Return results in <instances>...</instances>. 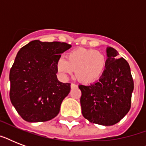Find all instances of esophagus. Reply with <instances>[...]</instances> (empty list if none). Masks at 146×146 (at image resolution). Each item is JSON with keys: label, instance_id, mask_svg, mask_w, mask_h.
<instances>
[{"label": "esophagus", "instance_id": "esophagus-1", "mask_svg": "<svg viewBox=\"0 0 146 146\" xmlns=\"http://www.w3.org/2000/svg\"><path fill=\"white\" fill-rule=\"evenodd\" d=\"M70 86H71V88L73 89V88H76V87H77V85L74 84V83H71Z\"/></svg>", "mask_w": 146, "mask_h": 146}]
</instances>
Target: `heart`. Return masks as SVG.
Listing matches in <instances>:
<instances>
[{"instance_id":"heart-1","label":"heart","mask_w":146,"mask_h":146,"mask_svg":"<svg viewBox=\"0 0 146 146\" xmlns=\"http://www.w3.org/2000/svg\"><path fill=\"white\" fill-rule=\"evenodd\" d=\"M107 67V57L104 53L91 48L72 50L57 61V70L62 77H66L75 71L80 82L89 84L102 77Z\"/></svg>"}]
</instances>
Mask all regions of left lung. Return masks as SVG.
<instances>
[{
	"instance_id": "1",
	"label": "left lung",
	"mask_w": 146,
	"mask_h": 146,
	"mask_svg": "<svg viewBox=\"0 0 146 146\" xmlns=\"http://www.w3.org/2000/svg\"><path fill=\"white\" fill-rule=\"evenodd\" d=\"M107 55L106 70L99 80L79 88L83 117L93 123L112 126L129 112L134 83L128 62L117 58L113 48H107Z\"/></svg>"
}]
</instances>
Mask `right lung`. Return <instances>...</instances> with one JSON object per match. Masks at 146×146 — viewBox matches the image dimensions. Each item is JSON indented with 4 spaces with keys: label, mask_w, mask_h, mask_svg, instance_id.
<instances>
[{
    "label": "right lung",
    "mask_w": 146,
    "mask_h": 146,
    "mask_svg": "<svg viewBox=\"0 0 146 146\" xmlns=\"http://www.w3.org/2000/svg\"><path fill=\"white\" fill-rule=\"evenodd\" d=\"M70 47L65 42L34 40L17 53L10 71V98L26 121L44 122L59 113L70 83L57 80V61Z\"/></svg>",
    "instance_id": "add662e5"
}]
</instances>
